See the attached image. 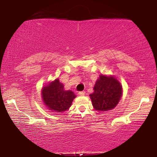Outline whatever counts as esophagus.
Instances as JSON below:
<instances>
[{"label": "esophagus", "mask_w": 157, "mask_h": 157, "mask_svg": "<svg viewBox=\"0 0 157 157\" xmlns=\"http://www.w3.org/2000/svg\"><path fill=\"white\" fill-rule=\"evenodd\" d=\"M79 95H85V91H79Z\"/></svg>", "instance_id": "esophagus-1"}]
</instances>
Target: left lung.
I'll list each match as a JSON object with an SVG mask.
<instances>
[{"label":"left lung","instance_id":"8db88e82","mask_svg":"<svg viewBox=\"0 0 157 157\" xmlns=\"http://www.w3.org/2000/svg\"><path fill=\"white\" fill-rule=\"evenodd\" d=\"M94 91L90 94L92 105L96 111H109L116 107L123 94L120 82L113 76L100 75L95 84Z\"/></svg>","mask_w":157,"mask_h":157}]
</instances>
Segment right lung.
Instances as JSON below:
<instances>
[{
	"mask_svg": "<svg viewBox=\"0 0 157 157\" xmlns=\"http://www.w3.org/2000/svg\"><path fill=\"white\" fill-rule=\"evenodd\" d=\"M42 99L50 110L55 112H63L68 109L76 97L71 90L65 91L63 85L59 79L51 82L43 87L41 91Z\"/></svg>",
	"mask_w": 157,
	"mask_h": 157,
	"instance_id": "add662e5",
	"label": "right lung"
}]
</instances>
